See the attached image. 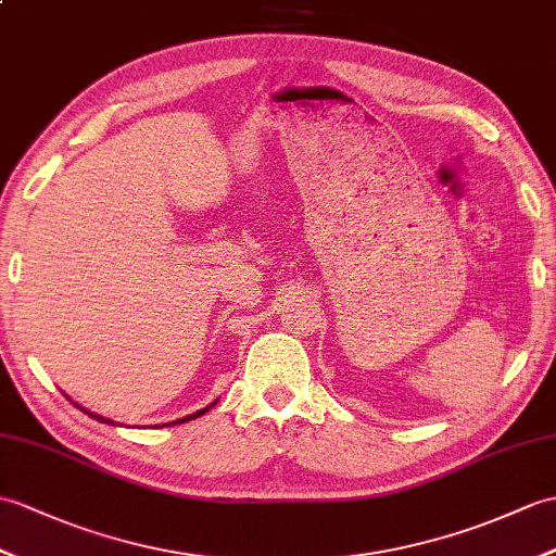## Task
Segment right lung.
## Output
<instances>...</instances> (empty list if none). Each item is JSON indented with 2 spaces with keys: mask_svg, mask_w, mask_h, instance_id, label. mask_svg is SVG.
<instances>
[{
  "mask_svg": "<svg viewBox=\"0 0 556 556\" xmlns=\"http://www.w3.org/2000/svg\"><path fill=\"white\" fill-rule=\"evenodd\" d=\"M215 405V403H213ZM213 405H208V407H203V409H199V412H193V415H189V417H185V419H177L179 424L182 421H189V419H197V417H201V415H205V412H208ZM89 417H94V419H99V421H106V424H113L111 419H103V417H99V415H94V412H87ZM177 421H173V424H177ZM165 426H170V424H165Z\"/></svg>",
  "mask_w": 556,
  "mask_h": 556,
  "instance_id": "1",
  "label": "right lung"
}]
</instances>
